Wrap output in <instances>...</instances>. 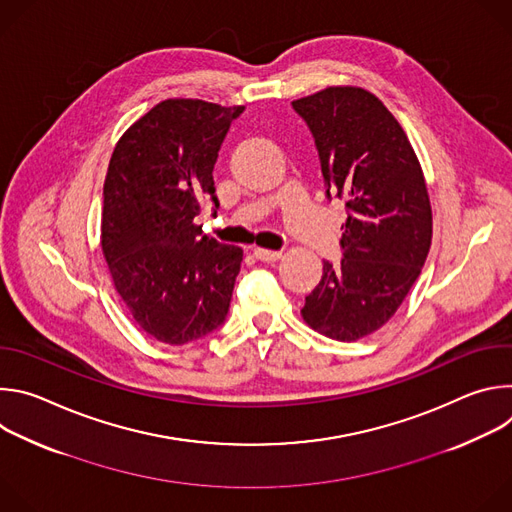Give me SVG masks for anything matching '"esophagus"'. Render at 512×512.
Returning <instances> with one entry per match:
<instances>
[{"label": "esophagus", "instance_id": "esophagus-1", "mask_svg": "<svg viewBox=\"0 0 512 512\" xmlns=\"http://www.w3.org/2000/svg\"><path fill=\"white\" fill-rule=\"evenodd\" d=\"M253 257L259 259V261H265V263H271V261H277L281 257L279 251H269V249H253Z\"/></svg>", "mask_w": 512, "mask_h": 512}]
</instances>
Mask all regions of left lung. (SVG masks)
Returning a JSON list of instances; mask_svg holds the SVG:
<instances>
[{"label":"left lung","instance_id":"8db88e82","mask_svg":"<svg viewBox=\"0 0 512 512\" xmlns=\"http://www.w3.org/2000/svg\"><path fill=\"white\" fill-rule=\"evenodd\" d=\"M291 107L314 137L326 198L346 206L340 265L324 261L302 316L328 338L358 340L397 312L427 259L423 172L403 127L369 91L330 87Z\"/></svg>","mask_w":512,"mask_h":512}]
</instances>
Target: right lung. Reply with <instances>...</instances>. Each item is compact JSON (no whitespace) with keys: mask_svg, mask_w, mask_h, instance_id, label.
<instances>
[{"mask_svg":"<svg viewBox=\"0 0 512 512\" xmlns=\"http://www.w3.org/2000/svg\"><path fill=\"white\" fill-rule=\"evenodd\" d=\"M245 107L168 99L117 141L105 186L101 247L135 322L166 344H188L227 320L243 251L194 225L216 214L212 170Z\"/></svg>","mask_w":512,"mask_h":512,"instance_id":"right-lung-1","label":"right lung"}]
</instances>
